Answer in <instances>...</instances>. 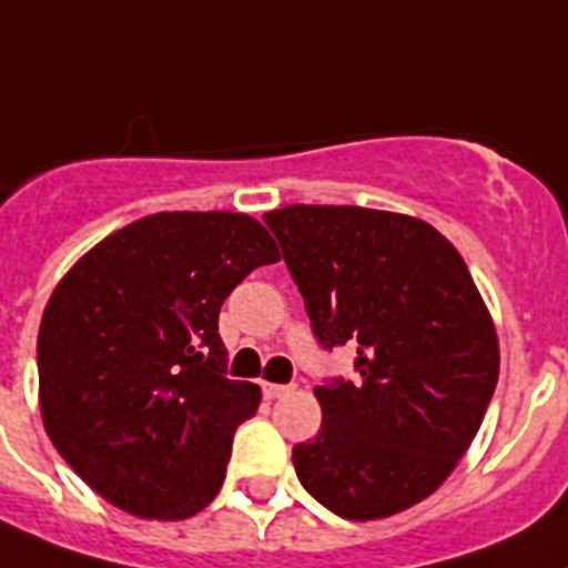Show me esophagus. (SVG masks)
<instances>
[{"mask_svg":"<svg viewBox=\"0 0 568 568\" xmlns=\"http://www.w3.org/2000/svg\"><path fill=\"white\" fill-rule=\"evenodd\" d=\"M292 389V384H262V393H265V398H271V402H274V398H283V395H288Z\"/></svg>","mask_w":568,"mask_h":568,"instance_id":"esophagus-1","label":"esophagus"}]
</instances>
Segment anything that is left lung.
Listing matches in <instances>:
<instances>
[{"label": "left lung", "mask_w": 568, "mask_h": 568, "mask_svg": "<svg viewBox=\"0 0 568 568\" xmlns=\"http://www.w3.org/2000/svg\"><path fill=\"white\" fill-rule=\"evenodd\" d=\"M321 346L357 343L355 381L314 387L317 436L294 447L303 488L343 519L430 497L474 442L499 378L497 328L433 225L349 204L265 213Z\"/></svg>", "instance_id": "1"}]
</instances>
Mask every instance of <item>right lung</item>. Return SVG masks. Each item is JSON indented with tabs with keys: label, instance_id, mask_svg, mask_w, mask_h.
<instances>
[{
	"label": "right lung",
	"instance_id": "right-lung-1",
	"mask_svg": "<svg viewBox=\"0 0 568 568\" xmlns=\"http://www.w3.org/2000/svg\"><path fill=\"white\" fill-rule=\"evenodd\" d=\"M280 260L245 213H152L57 283L37 335L45 433L106 503L187 519L225 483L233 433L260 387L225 375L219 308Z\"/></svg>",
	"mask_w": 568,
	"mask_h": 568
}]
</instances>
